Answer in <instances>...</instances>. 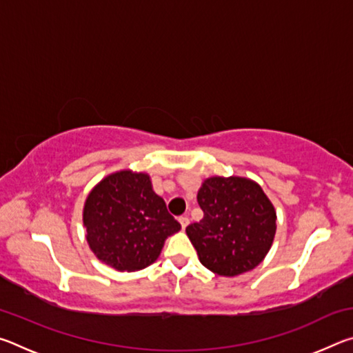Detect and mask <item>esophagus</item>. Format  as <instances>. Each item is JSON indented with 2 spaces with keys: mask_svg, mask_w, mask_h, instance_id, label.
Returning <instances> with one entry per match:
<instances>
[{
  "mask_svg": "<svg viewBox=\"0 0 353 353\" xmlns=\"http://www.w3.org/2000/svg\"><path fill=\"white\" fill-rule=\"evenodd\" d=\"M179 223H181L182 229H187V225L190 224V219H188V216H181L179 218Z\"/></svg>",
  "mask_w": 353,
  "mask_h": 353,
  "instance_id": "1",
  "label": "esophagus"
}]
</instances>
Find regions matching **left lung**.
Masks as SVG:
<instances>
[{
  "label": "left lung",
  "mask_w": 353,
  "mask_h": 353,
  "mask_svg": "<svg viewBox=\"0 0 353 353\" xmlns=\"http://www.w3.org/2000/svg\"><path fill=\"white\" fill-rule=\"evenodd\" d=\"M204 218L187 227L207 270L235 277L259 266L276 235V208L256 182L246 177H208L198 191Z\"/></svg>",
  "instance_id": "obj_1"
}]
</instances>
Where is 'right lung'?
<instances>
[{"label": "right lung", "mask_w": 353, "mask_h": 353, "mask_svg": "<svg viewBox=\"0 0 353 353\" xmlns=\"http://www.w3.org/2000/svg\"><path fill=\"white\" fill-rule=\"evenodd\" d=\"M82 219L97 259L128 272L152 265L166 238L181 230L151 177L130 170L109 174L88 193Z\"/></svg>", "instance_id": "1"}]
</instances>
